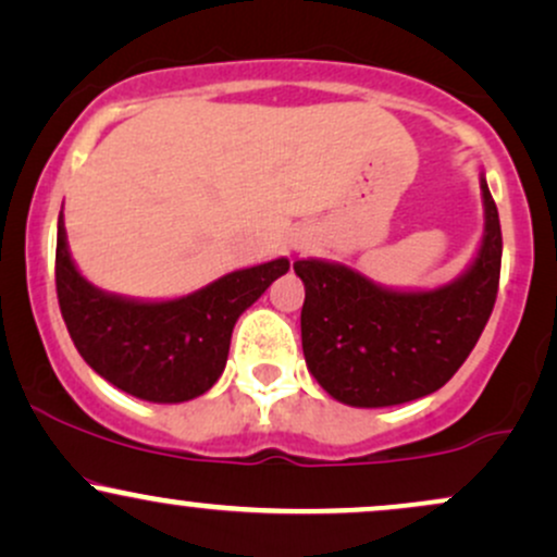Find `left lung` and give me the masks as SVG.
I'll return each instance as SVG.
<instances>
[{
    "mask_svg": "<svg viewBox=\"0 0 557 557\" xmlns=\"http://www.w3.org/2000/svg\"><path fill=\"white\" fill-rule=\"evenodd\" d=\"M484 233L471 264L447 285L400 290L348 264L298 259L306 367L335 400L385 408L432 395L469 359L500 283V216L479 172Z\"/></svg>",
    "mask_w": 557,
    "mask_h": 557,
    "instance_id": "8db88e82",
    "label": "left lung"
}]
</instances>
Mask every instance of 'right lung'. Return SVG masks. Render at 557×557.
<instances>
[{"label": "right lung", "mask_w": 557, "mask_h": 557, "mask_svg": "<svg viewBox=\"0 0 557 557\" xmlns=\"http://www.w3.org/2000/svg\"><path fill=\"white\" fill-rule=\"evenodd\" d=\"M290 270L285 257L235 270L188 296L127 298L88 283L57 220V298L70 337L96 374L133 398L185 403L225 372L238 317Z\"/></svg>", "instance_id": "obj_1"}]
</instances>
